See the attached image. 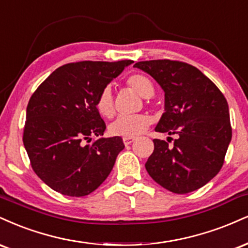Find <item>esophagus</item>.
Returning a JSON list of instances; mask_svg holds the SVG:
<instances>
[{"label": "esophagus", "instance_id": "34e87169", "mask_svg": "<svg viewBox=\"0 0 248 248\" xmlns=\"http://www.w3.org/2000/svg\"><path fill=\"white\" fill-rule=\"evenodd\" d=\"M136 140V138H131V137H125V138H123V142H124V145H130L131 142H133Z\"/></svg>", "mask_w": 248, "mask_h": 248}]
</instances>
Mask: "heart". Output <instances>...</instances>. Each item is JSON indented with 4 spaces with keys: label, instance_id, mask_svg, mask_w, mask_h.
<instances>
[{
    "label": "heart",
    "instance_id": "obj_1",
    "mask_svg": "<svg viewBox=\"0 0 248 248\" xmlns=\"http://www.w3.org/2000/svg\"><path fill=\"white\" fill-rule=\"evenodd\" d=\"M126 86L138 93L141 97H152L154 94V84L151 78L141 73H135L130 75L125 81ZM95 107L97 112L103 118H111L115 115V100H113L112 90L110 87H106L101 90L96 98ZM151 119L147 115H132L119 116L109 125V133L115 137H135L139 136L147 129Z\"/></svg>",
    "mask_w": 248,
    "mask_h": 248
}]
</instances>
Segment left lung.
<instances>
[{
    "instance_id": "1",
    "label": "left lung",
    "mask_w": 248,
    "mask_h": 248,
    "mask_svg": "<svg viewBox=\"0 0 248 248\" xmlns=\"http://www.w3.org/2000/svg\"><path fill=\"white\" fill-rule=\"evenodd\" d=\"M165 92V110L156 132L176 135L154 139L145 164L150 176L175 194H188L206 185L222 170L232 138L228 101L200 69L179 60L139 61ZM170 138V137H168Z\"/></svg>"
}]
</instances>
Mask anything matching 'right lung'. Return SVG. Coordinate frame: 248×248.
I'll list each match as a JSON object with an SVG mask.
<instances>
[{
  "label": "right lung",
  "instance_id": "add662e5",
  "mask_svg": "<svg viewBox=\"0 0 248 248\" xmlns=\"http://www.w3.org/2000/svg\"><path fill=\"white\" fill-rule=\"evenodd\" d=\"M132 62L66 63L32 94L23 142L32 170L49 188L66 196H87L110 174L124 142L112 137L88 144L90 137L103 136L107 129L95 102L101 90Z\"/></svg>",
  "mask_w": 248,
  "mask_h": 248
}]
</instances>
